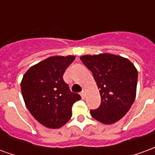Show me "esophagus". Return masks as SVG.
I'll use <instances>...</instances> for the list:
<instances>
[{
  "instance_id": "obj_1",
  "label": "esophagus",
  "mask_w": 155,
  "mask_h": 155,
  "mask_svg": "<svg viewBox=\"0 0 155 155\" xmlns=\"http://www.w3.org/2000/svg\"><path fill=\"white\" fill-rule=\"evenodd\" d=\"M81 98L83 99V100H84V99H85V94H84V91H82V92L81 93Z\"/></svg>"
}]
</instances>
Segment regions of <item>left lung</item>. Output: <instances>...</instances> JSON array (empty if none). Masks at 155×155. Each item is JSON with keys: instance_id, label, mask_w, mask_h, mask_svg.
I'll use <instances>...</instances> for the list:
<instances>
[{"instance_id": "obj_1", "label": "left lung", "mask_w": 155, "mask_h": 155, "mask_svg": "<svg viewBox=\"0 0 155 155\" xmlns=\"http://www.w3.org/2000/svg\"><path fill=\"white\" fill-rule=\"evenodd\" d=\"M81 60L92 72L100 89L101 106L91 110V116L104 124L119 121L136 97L137 69L129 59L110 53L84 54Z\"/></svg>"}]
</instances>
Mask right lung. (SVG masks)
I'll use <instances>...</instances> for the list:
<instances>
[{"label": "right lung", "instance_id": "right-lung-1", "mask_svg": "<svg viewBox=\"0 0 155 155\" xmlns=\"http://www.w3.org/2000/svg\"><path fill=\"white\" fill-rule=\"evenodd\" d=\"M74 55H54L32 65L23 75L21 94L32 116L46 128L58 129L72 115V106L81 100L63 80Z\"/></svg>", "mask_w": 155, "mask_h": 155}]
</instances>
